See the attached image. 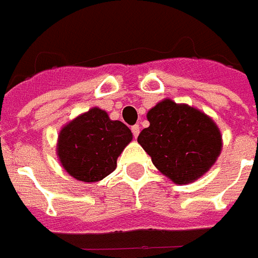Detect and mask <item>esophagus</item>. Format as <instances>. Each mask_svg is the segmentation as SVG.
Here are the masks:
<instances>
[{"instance_id": "esophagus-1", "label": "esophagus", "mask_w": 258, "mask_h": 258, "mask_svg": "<svg viewBox=\"0 0 258 258\" xmlns=\"http://www.w3.org/2000/svg\"><path fill=\"white\" fill-rule=\"evenodd\" d=\"M132 133H133V136H135V139L140 135V125H139V123H136V125H133V126H132Z\"/></svg>"}]
</instances>
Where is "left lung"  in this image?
<instances>
[{
  "mask_svg": "<svg viewBox=\"0 0 258 258\" xmlns=\"http://www.w3.org/2000/svg\"><path fill=\"white\" fill-rule=\"evenodd\" d=\"M146 117L150 125L137 141L154 166L174 184L199 180L221 153L220 129L199 109L166 98L150 109Z\"/></svg>",
  "mask_w": 258,
  "mask_h": 258,
  "instance_id": "obj_1",
  "label": "left lung"
}]
</instances>
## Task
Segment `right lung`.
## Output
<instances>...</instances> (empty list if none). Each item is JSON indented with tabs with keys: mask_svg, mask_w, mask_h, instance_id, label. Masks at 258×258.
Listing matches in <instances>:
<instances>
[{
	"mask_svg": "<svg viewBox=\"0 0 258 258\" xmlns=\"http://www.w3.org/2000/svg\"><path fill=\"white\" fill-rule=\"evenodd\" d=\"M133 139L131 129L100 108L82 113L61 129L57 156L76 180L96 182L116 169L117 158Z\"/></svg>",
	"mask_w": 258,
	"mask_h": 258,
	"instance_id": "1",
	"label": "right lung"
}]
</instances>
